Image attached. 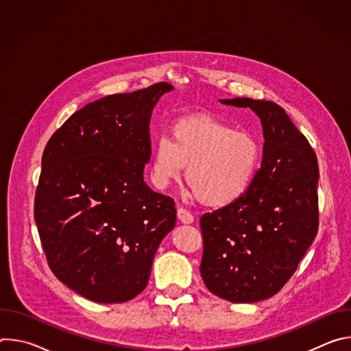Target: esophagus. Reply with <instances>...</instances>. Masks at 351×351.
I'll use <instances>...</instances> for the list:
<instances>
[{"label": "esophagus", "instance_id": "obj_1", "mask_svg": "<svg viewBox=\"0 0 351 351\" xmlns=\"http://www.w3.org/2000/svg\"><path fill=\"white\" fill-rule=\"evenodd\" d=\"M178 219H179L182 223H193L194 217H193L191 213H189L187 210H184V208H178Z\"/></svg>", "mask_w": 351, "mask_h": 351}]
</instances>
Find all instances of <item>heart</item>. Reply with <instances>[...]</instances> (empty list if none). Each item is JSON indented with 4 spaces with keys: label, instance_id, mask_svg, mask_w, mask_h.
Segmentation results:
<instances>
[{
    "label": "heart",
    "instance_id": "b5f03b06",
    "mask_svg": "<svg viewBox=\"0 0 351 351\" xmlns=\"http://www.w3.org/2000/svg\"><path fill=\"white\" fill-rule=\"evenodd\" d=\"M261 162V144L250 132L211 115L178 119L153 149L152 178L158 189L186 182L207 207L233 206L252 189Z\"/></svg>",
    "mask_w": 351,
    "mask_h": 351
}]
</instances>
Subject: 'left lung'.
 Segmentation results:
<instances>
[{
	"label": "left lung",
	"mask_w": 351,
	"mask_h": 351,
	"mask_svg": "<svg viewBox=\"0 0 351 351\" xmlns=\"http://www.w3.org/2000/svg\"><path fill=\"white\" fill-rule=\"evenodd\" d=\"M222 104L252 108L261 119V168L233 206L199 219L207 289L232 303L276 294L295 272L318 232V161L306 136L282 107L247 97Z\"/></svg>",
	"instance_id": "8db88e82"
}]
</instances>
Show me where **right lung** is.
Masks as SVG:
<instances>
[{
    "label": "right lung",
    "mask_w": 351,
    "mask_h": 351,
    "mask_svg": "<svg viewBox=\"0 0 351 351\" xmlns=\"http://www.w3.org/2000/svg\"><path fill=\"white\" fill-rule=\"evenodd\" d=\"M160 82L76 111L48 140L34 197L47 263L68 287L97 303H123L147 286L175 202L149 189V119Z\"/></svg>",
    "instance_id": "obj_1"
}]
</instances>
